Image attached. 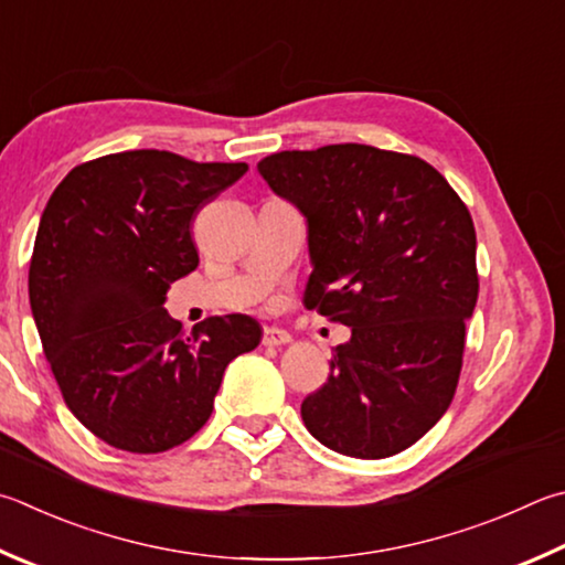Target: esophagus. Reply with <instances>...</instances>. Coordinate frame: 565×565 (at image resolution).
<instances>
[{"label":"esophagus","instance_id":"34e87169","mask_svg":"<svg viewBox=\"0 0 565 565\" xmlns=\"http://www.w3.org/2000/svg\"><path fill=\"white\" fill-rule=\"evenodd\" d=\"M262 343L269 345V348H279L291 343V335L284 331V328H276V326H266L264 328V335H262Z\"/></svg>","mask_w":565,"mask_h":565}]
</instances>
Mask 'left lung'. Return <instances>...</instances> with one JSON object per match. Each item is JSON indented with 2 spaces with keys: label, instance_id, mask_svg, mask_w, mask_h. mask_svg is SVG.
I'll list each match as a JSON object with an SVG mask.
<instances>
[{
  "label": "left lung",
  "instance_id": "left-lung-1",
  "mask_svg": "<svg viewBox=\"0 0 565 565\" xmlns=\"http://www.w3.org/2000/svg\"><path fill=\"white\" fill-rule=\"evenodd\" d=\"M256 168L309 224L303 306L351 326L301 403L303 425L348 457L403 452L459 383L479 294L467 204L423 158L361 142L274 152Z\"/></svg>",
  "mask_w": 565,
  "mask_h": 565
}]
</instances>
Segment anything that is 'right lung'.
<instances>
[{"mask_svg": "<svg viewBox=\"0 0 565 565\" xmlns=\"http://www.w3.org/2000/svg\"><path fill=\"white\" fill-rule=\"evenodd\" d=\"M247 162L126 150L81 162L41 214L29 301L64 403L116 449L158 455L200 433L224 367L262 341L249 316L182 331L162 309L198 269L192 222Z\"/></svg>", "mask_w": 565, "mask_h": 565, "instance_id": "right-lung-1", "label": "right lung"}]
</instances>
